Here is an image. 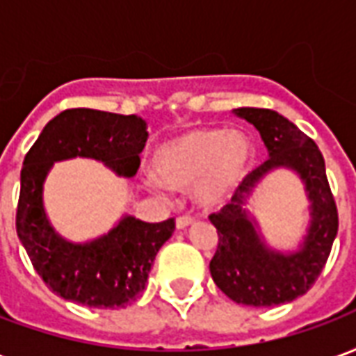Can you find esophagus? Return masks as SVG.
<instances>
[{
	"label": "esophagus",
	"mask_w": 356,
	"mask_h": 356,
	"mask_svg": "<svg viewBox=\"0 0 356 356\" xmlns=\"http://www.w3.org/2000/svg\"><path fill=\"white\" fill-rule=\"evenodd\" d=\"M193 223H194V217L181 216V217H177V221H175V227H177V229H186V227H191Z\"/></svg>",
	"instance_id": "34e87169"
}]
</instances>
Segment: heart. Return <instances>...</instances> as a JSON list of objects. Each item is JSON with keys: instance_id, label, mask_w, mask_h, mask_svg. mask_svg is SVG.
Returning <instances> with one entry per match:
<instances>
[{"instance_id": "heart-1", "label": "heart", "mask_w": 356, "mask_h": 356, "mask_svg": "<svg viewBox=\"0 0 356 356\" xmlns=\"http://www.w3.org/2000/svg\"><path fill=\"white\" fill-rule=\"evenodd\" d=\"M254 160V140L246 131L196 127L156 150L154 170L166 185L173 188L194 186L196 200L202 206L217 208L246 181ZM161 181L148 179V186L163 193L165 186Z\"/></svg>"}]
</instances>
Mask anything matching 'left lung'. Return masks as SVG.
<instances>
[{
  "instance_id": "left-lung-1",
  "label": "left lung",
  "mask_w": 356,
  "mask_h": 356,
  "mask_svg": "<svg viewBox=\"0 0 356 356\" xmlns=\"http://www.w3.org/2000/svg\"><path fill=\"white\" fill-rule=\"evenodd\" d=\"M232 112L259 131L268 160L248 175L231 204L209 216L219 234L209 273L217 288L240 305L290 303L318 278L337 234V209L324 158L313 139L275 110L244 106ZM276 169L293 170L309 200V227L293 250L270 247L247 209L249 196Z\"/></svg>"
}]
</instances>
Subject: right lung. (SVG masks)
Instances as JSON below:
<instances>
[{
  "label": "right lung",
  "mask_w": 356,
  "mask_h": 356,
  "mask_svg": "<svg viewBox=\"0 0 356 356\" xmlns=\"http://www.w3.org/2000/svg\"><path fill=\"white\" fill-rule=\"evenodd\" d=\"M148 139L143 118L93 108H72L47 122L20 170L17 234L35 273L68 301L97 309L125 307L145 290L158 250L175 221L145 223L122 216L108 232L72 242L55 231L43 206V185L55 162L91 158L118 177L131 179Z\"/></svg>",
  "instance_id": "add662e5"
}]
</instances>
